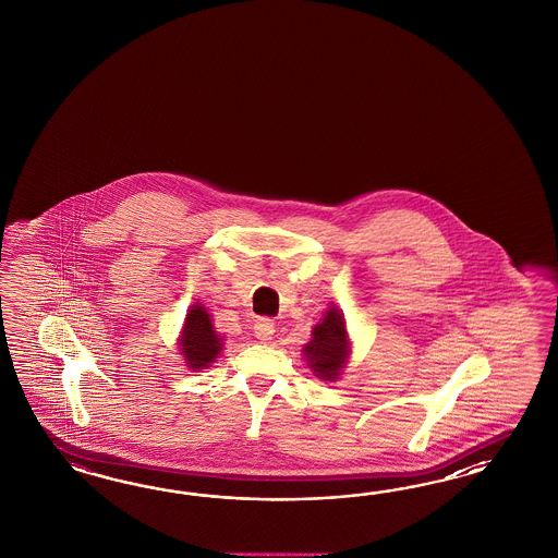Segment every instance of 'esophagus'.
I'll use <instances>...</instances> for the list:
<instances>
[{"label": "esophagus", "instance_id": "esophagus-1", "mask_svg": "<svg viewBox=\"0 0 558 558\" xmlns=\"http://www.w3.org/2000/svg\"><path fill=\"white\" fill-rule=\"evenodd\" d=\"M274 331H276V325L271 319H266V317H262V319H257L254 325V336L259 339V341H270L274 338Z\"/></svg>", "mask_w": 558, "mask_h": 558}]
</instances>
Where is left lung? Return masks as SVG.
Wrapping results in <instances>:
<instances>
[{
  "label": "left lung",
  "mask_w": 558,
  "mask_h": 558,
  "mask_svg": "<svg viewBox=\"0 0 558 558\" xmlns=\"http://www.w3.org/2000/svg\"><path fill=\"white\" fill-rule=\"evenodd\" d=\"M308 368L323 380H336L350 355V341L341 311L331 306L313 327V339L303 348Z\"/></svg>",
  "instance_id": "obj_1"
}]
</instances>
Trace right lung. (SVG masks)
I'll list each match as a JSON object with an SVG mask.
<instances>
[{
	"label": "right lung",
	"mask_w": 558,
	"mask_h": 558,
	"mask_svg": "<svg viewBox=\"0 0 558 558\" xmlns=\"http://www.w3.org/2000/svg\"><path fill=\"white\" fill-rule=\"evenodd\" d=\"M220 350L222 338L215 331L206 308L201 303L190 306L180 338V352L184 355L187 366L192 371L206 368L210 362H215Z\"/></svg>",
	"instance_id": "1"
}]
</instances>
